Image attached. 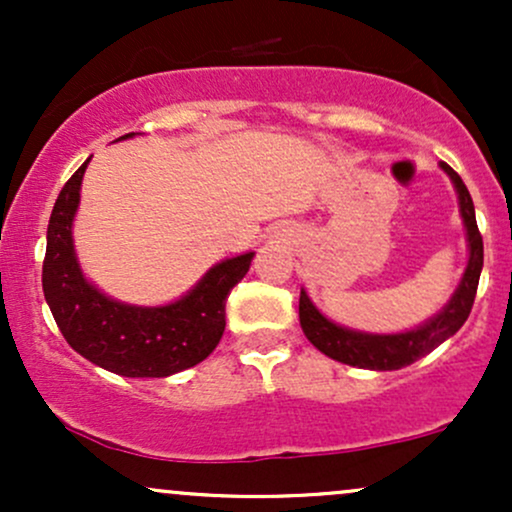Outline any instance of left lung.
Here are the masks:
<instances>
[{
  "mask_svg": "<svg viewBox=\"0 0 512 512\" xmlns=\"http://www.w3.org/2000/svg\"><path fill=\"white\" fill-rule=\"evenodd\" d=\"M440 168L450 175L455 182L457 197H460V211L464 226H467L469 240V264L464 269V276L457 286L455 296L445 305L440 313L428 320L424 327L402 334H361L344 330V327L334 325L327 320L320 310L310 303V298L301 291V301H298V315H301V327L310 344L317 346L325 356L334 361L346 363V366L370 368V370H397L409 366V363L419 361L421 356L431 354L436 346L445 339L452 337L464 325L469 313H472L474 296H477L479 274L484 267V240H481L477 216H474V202L469 197L467 185H464L460 175L452 170L448 163H440Z\"/></svg>",
  "mask_w": 512,
  "mask_h": 512,
  "instance_id": "left-lung-1",
  "label": "left lung"
}]
</instances>
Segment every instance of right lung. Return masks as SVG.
Masks as SVG:
<instances>
[{"label":"right lung","instance_id":"add662e5","mask_svg":"<svg viewBox=\"0 0 512 512\" xmlns=\"http://www.w3.org/2000/svg\"><path fill=\"white\" fill-rule=\"evenodd\" d=\"M127 137L132 132L120 139ZM86 163L64 182L48 223L43 291L57 327L76 354L125 378H166L197 366L221 342L226 298L248 274L255 255L245 252L216 264L185 298L161 308H137L103 296L81 274L72 243Z\"/></svg>","mask_w":512,"mask_h":512}]
</instances>
